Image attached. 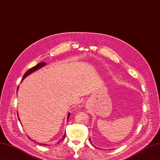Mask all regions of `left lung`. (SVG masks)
Masks as SVG:
<instances>
[{
	"instance_id": "8db88e82",
	"label": "left lung",
	"mask_w": 160,
	"mask_h": 160,
	"mask_svg": "<svg viewBox=\"0 0 160 160\" xmlns=\"http://www.w3.org/2000/svg\"><path fill=\"white\" fill-rule=\"evenodd\" d=\"M89 140H90V142H91V139H89ZM92 143V142H91Z\"/></svg>"
}]
</instances>
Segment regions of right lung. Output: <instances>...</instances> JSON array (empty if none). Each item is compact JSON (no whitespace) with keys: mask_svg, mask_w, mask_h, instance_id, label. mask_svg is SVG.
Listing matches in <instances>:
<instances>
[{"mask_svg":"<svg viewBox=\"0 0 160 160\" xmlns=\"http://www.w3.org/2000/svg\"><path fill=\"white\" fill-rule=\"evenodd\" d=\"M44 65H46V63H45V62H42V63H38V64H37L36 65H35V66H34V67H32V68H30L29 70H28L26 73H25V74L23 75V78H22V80L25 78L26 77H27L28 75H30L31 73H32V72H34V71H36V70H37V69H40V68H42V66H44ZM18 88H19V87H18V88H17V90H18ZM69 116H70V113H68V119H69ZM19 117V116H18ZM65 133L64 134V135L62 137V138H61L60 139V141H63V139L65 138ZM57 143H59V142H57ZM39 145H43V146H45L46 145H44V144H40V143H39Z\"/></svg>","mask_w":160,"mask_h":160,"instance_id":"obj_1","label":"right lung"}]
</instances>
